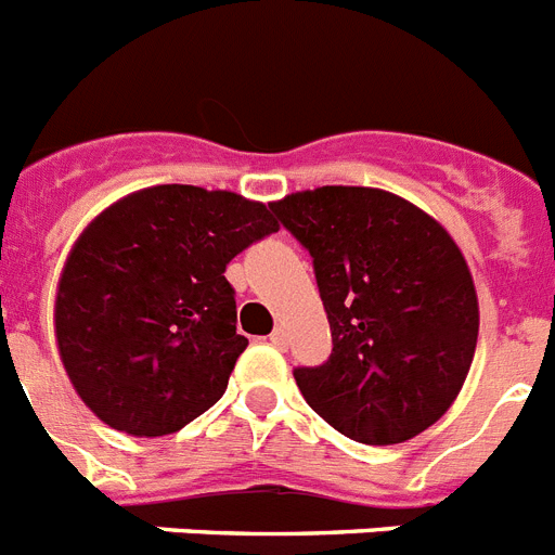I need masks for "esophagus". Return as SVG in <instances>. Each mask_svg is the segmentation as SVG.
I'll list each match as a JSON object with an SVG mask.
<instances>
[{
  "label": "esophagus",
  "instance_id": "1",
  "mask_svg": "<svg viewBox=\"0 0 555 555\" xmlns=\"http://www.w3.org/2000/svg\"><path fill=\"white\" fill-rule=\"evenodd\" d=\"M269 343H272L278 350H286V345H288L286 328H281V325H278V328H274L272 334H269Z\"/></svg>",
  "mask_w": 555,
  "mask_h": 555
}]
</instances>
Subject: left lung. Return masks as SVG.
Returning <instances> with one entry per match:
<instances>
[{
  "instance_id": "left-lung-1",
  "label": "left lung",
  "mask_w": 555,
  "mask_h": 555,
  "mask_svg": "<svg viewBox=\"0 0 555 555\" xmlns=\"http://www.w3.org/2000/svg\"><path fill=\"white\" fill-rule=\"evenodd\" d=\"M314 258L328 362L297 367L302 399L345 438L390 447L433 426L468 376L480 306L447 227L378 188L325 184L272 202Z\"/></svg>"
}]
</instances>
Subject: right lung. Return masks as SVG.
I'll return each mask as SVG.
<instances>
[{"label": "right lung", "instance_id": "add662e5", "mask_svg": "<svg viewBox=\"0 0 555 555\" xmlns=\"http://www.w3.org/2000/svg\"><path fill=\"white\" fill-rule=\"evenodd\" d=\"M278 230L263 202L154 184L98 212L61 269L55 345L80 401L137 438L179 433L244 353L224 269Z\"/></svg>", "mask_w": 555, "mask_h": 555}]
</instances>
